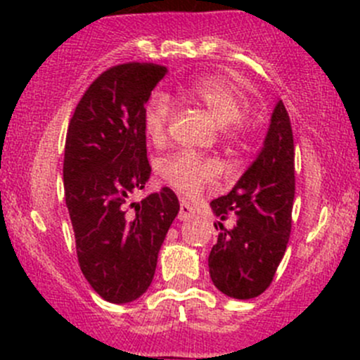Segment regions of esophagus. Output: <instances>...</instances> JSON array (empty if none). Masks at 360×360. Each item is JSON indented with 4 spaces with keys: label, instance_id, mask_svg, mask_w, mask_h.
I'll return each mask as SVG.
<instances>
[{
    "label": "esophagus",
    "instance_id": "1",
    "mask_svg": "<svg viewBox=\"0 0 360 360\" xmlns=\"http://www.w3.org/2000/svg\"><path fill=\"white\" fill-rule=\"evenodd\" d=\"M193 216H195L193 207H191L188 202L181 200V203H179V216H177V217H179L181 221H186V219H190V217H193Z\"/></svg>",
    "mask_w": 360,
    "mask_h": 360
}]
</instances>
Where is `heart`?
I'll return each instance as SVG.
<instances>
[{"mask_svg": "<svg viewBox=\"0 0 360 360\" xmlns=\"http://www.w3.org/2000/svg\"><path fill=\"white\" fill-rule=\"evenodd\" d=\"M179 96L205 108L219 125H226L228 132L237 130L238 120L245 112V101L233 85L219 76L197 78L179 90ZM170 120V103L162 94L148 99L143 110V129L148 139L160 143L165 137ZM158 174L165 183L183 195H197L205 184L214 183L219 176V167L212 158L200 157L190 151H176L162 158Z\"/></svg>", "mask_w": 360, "mask_h": 360, "instance_id": "b5f03b06", "label": "heart"}]
</instances>
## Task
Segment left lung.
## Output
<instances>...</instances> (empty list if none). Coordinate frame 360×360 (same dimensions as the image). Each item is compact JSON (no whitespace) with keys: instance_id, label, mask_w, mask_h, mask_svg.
I'll list each match as a JSON object with an SVG mask.
<instances>
[{"instance_id":"1","label":"left lung","mask_w":360,"mask_h":360,"mask_svg":"<svg viewBox=\"0 0 360 360\" xmlns=\"http://www.w3.org/2000/svg\"><path fill=\"white\" fill-rule=\"evenodd\" d=\"M292 202V129L278 101L257 158L230 193L210 202L221 231L209 254V274L221 292L250 300L270 288L291 235Z\"/></svg>"}]
</instances>
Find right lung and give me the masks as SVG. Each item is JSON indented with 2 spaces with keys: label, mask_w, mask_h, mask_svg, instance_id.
<instances>
[{
  "label": "right lung",
  "mask_w": 360,
  "mask_h": 360,
  "mask_svg": "<svg viewBox=\"0 0 360 360\" xmlns=\"http://www.w3.org/2000/svg\"><path fill=\"white\" fill-rule=\"evenodd\" d=\"M165 66L127 63L97 76L76 106L64 148V197L82 274L110 303H130L153 281L158 250L179 212L170 188L127 202L143 190V110Z\"/></svg>",
  "instance_id": "right-lung-1"
}]
</instances>
